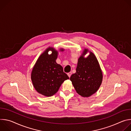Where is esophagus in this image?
Segmentation results:
<instances>
[{
    "instance_id": "34e87169",
    "label": "esophagus",
    "mask_w": 131,
    "mask_h": 131,
    "mask_svg": "<svg viewBox=\"0 0 131 131\" xmlns=\"http://www.w3.org/2000/svg\"><path fill=\"white\" fill-rule=\"evenodd\" d=\"M71 74H72V72H69L67 73L68 76V77H69V78L70 77V76H71Z\"/></svg>"
}]
</instances>
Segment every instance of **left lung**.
<instances>
[{
    "label": "left lung",
    "mask_w": 131,
    "mask_h": 131,
    "mask_svg": "<svg viewBox=\"0 0 131 131\" xmlns=\"http://www.w3.org/2000/svg\"><path fill=\"white\" fill-rule=\"evenodd\" d=\"M87 51L85 49L78 59L76 72L70 78L76 92L83 97H89L95 93L103 79L102 72L95 55L90 52L87 58H84Z\"/></svg>",
    "instance_id": "8db88e82"
}]
</instances>
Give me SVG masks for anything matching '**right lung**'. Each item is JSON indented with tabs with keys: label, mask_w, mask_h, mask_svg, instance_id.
I'll use <instances>...</instances> for the list:
<instances>
[{
	"label": "right lung",
	"mask_w": 131,
	"mask_h": 131,
	"mask_svg": "<svg viewBox=\"0 0 131 131\" xmlns=\"http://www.w3.org/2000/svg\"><path fill=\"white\" fill-rule=\"evenodd\" d=\"M50 50L52 52L51 55L47 54ZM57 58V51L52 48L47 49L37 61L31 72V78L35 89L46 96L55 94L62 83L69 79L62 66L56 62Z\"/></svg>",
	"instance_id": "add662e5"
}]
</instances>
